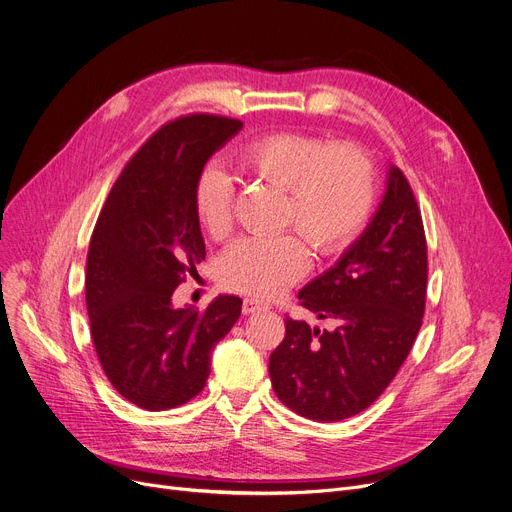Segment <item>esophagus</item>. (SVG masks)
<instances>
[{"label":"esophagus","mask_w":512,"mask_h":512,"mask_svg":"<svg viewBox=\"0 0 512 512\" xmlns=\"http://www.w3.org/2000/svg\"><path fill=\"white\" fill-rule=\"evenodd\" d=\"M242 310H244V314H256V312H260V310H268V306L262 304V302H258V299L246 297L244 304H242Z\"/></svg>","instance_id":"esophagus-1"}]
</instances>
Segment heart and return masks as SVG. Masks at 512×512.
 Listing matches in <instances>:
<instances>
[{"label":"heart","instance_id":"heart-1","mask_svg":"<svg viewBox=\"0 0 512 512\" xmlns=\"http://www.w3.org/2000/svg\"><path fill=\"white\" fill-rule=\"evenodd\" d=\"M248 177L283 190L281 227H293L316 254L345 248L364 227L374 200V171L368 155L353 144L326 146L318 136L275 132L248 142L237 155ZM194 213L217 242L233 231V184L219 165L196 179ZM306 244L293 233L248 237L221 258V283L250 297L279 295L308 270Z\"/></svg>","mask_w":512,"mask_h":512}]
</instances>
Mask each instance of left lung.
<instances>
[{
	"label": "left lung",
	"mask_w": 512,
	"mask_h": 512,
	"mask_svg": "<svg viewBox=\"0 0 512 512\" xmlns=\"http://www.w3.org/2000/svg\"><path fill=\"white\" fill-rule=\"evenodd\" d=\"M428 283L424 223L399 167L364 233L299 299L328 328L285 320L268 374L285 407L314 422L368 409L407 359L422 326Z\"/></svg>",
	"instance_id": "obj_1"
}]
</instances>
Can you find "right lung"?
I'll return each instance as SVG.
<instances>
[{
    "mask_svg": "<svg viewBox=\"0 0 512 512\" xmlns=\"http://www.w3.org/2000/svg\"><path fill=\"white\" fill-rule=\"evenodd\" d=\"M242 128L239 119L204 113L163 126L117 177L90 237V335L113 388L146 411L173 409L200 393L210 353L242 314L237 295L215 297L202 314L171 302L206 256L196 179Z\"/></svg>",
    "mask_w": 512,
    "mask_h": 512,
    "instance_id": "1",
    "label": "right lung"
}]
</instances>
